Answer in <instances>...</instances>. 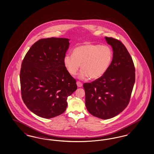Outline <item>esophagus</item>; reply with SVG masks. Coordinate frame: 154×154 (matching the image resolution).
Returning a JSON list of instances; mask_svg holds the SVG:
<instances>
[{
	"label": "esophagus",
	"instance_id": "1",
	"mask_svg": "<svg viewBox=\"0 0 154 154\" xmlns=\"http://www.w3.org/2000/svg\"><path fill=\"white\" fill-rule=\"evenodd\" d=\"M77 85L78 87L80 88V87H81L82 86V84L81 82H80V81H77Z\"/></svg>",
	"mask_w": 154,
	"mask_h": 154
}]
</instances>
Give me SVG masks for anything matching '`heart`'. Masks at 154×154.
<instances>
[{
    "mask_svg": "<svg viewBox=\"0 0 154 154\" xmlns=\"http://www.w3.org/2000/svg\"><path fill=\"white\" fill-rule=\"evenodd\" d=\"M113 52L109 45L85 43L75 48L73 55H66L63 63L72 75L77 73L81 79L96 80L106 73L111 63Z\"/></svg>",
    "mask_w": 154,
    "mask_h": 154,
    "instance_id": "b5f03b06",
    "label": "heart"
}]
</instances>
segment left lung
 <instances>
[{
	"instance_id": "left-lung-1",
	"label": "left lung",
	"mask_w": 154,
	"mask_h": 154,
	"mask_svg": "<svg viewBox=\"0 0 154 154\" xmlns=\"http://www.w3.org/2000/svg\"><path fill=\"white\" fill-rule=\"evenodd\" d=\"M105 40L113 51L110 67L102 77L83 85L88 112L103 119L116 117L126 107L135 82L134 63L124 45L112 37Z\"/></svg>"
}]
</instances>
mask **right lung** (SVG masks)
I'll return each instance as SVG.
<instances>
[{
    "label": "right lung",
    "mask_w": 154,
    "mask_h": 154,
    "mask_svg": "<svg viewBox=\"0 0 154 154\" xmlns=\"http://www.w3.org/2000/svg\"><path fill=\"white\" fill-rule=\"evenodd\" d=\"M69 40L56 37L40 39L32 45L22 61V100L40 117L48 119L64 112L67 97L77 88L76 81L63 63Z\"/></svg>",
    "instance_id": "right-lung-1"
}]
</instances>
